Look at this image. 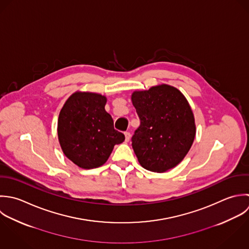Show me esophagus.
<instances>
[{"label": "esophagus", "mask_w": 249, "mask_h": 249, "mask_svg": "<svg viewBox=\"0 0 249 249\" xmlns=\"http://www.w3.org/2000/svg\"><path fill=\"white\" fill-rule=\"evenodd\" d=\"M124 136H125V141L126 142H128L129 141V139H130V133L128 132V131H126V132H124Z\"/></svg>", "instance_id": "34e87169"}]
</instances>
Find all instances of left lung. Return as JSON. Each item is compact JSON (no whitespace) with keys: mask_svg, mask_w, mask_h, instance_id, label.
Wrapping results in <instances>:
<instances>
[{"mask_svg":"<svg viewBox=\"0 0 249 249\" xmlns=\"http://www.w3.org/2000/svg\"><path fill=\"white\" fill-rule=\"evenodd\" d=\"M132 103L140 119L131 145L142 167L165 172L186 156L195 137L192 110L176 88L168 85L134 91Z\"/></svg>","mask_w":249,"mask_h":249,"instance_id":"8db88e82","label":"left lung"}]
</instances>
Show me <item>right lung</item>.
I'll return each mask as SVG.
<instances>
[{"label":"right lung","mask_w":249,"mask_h":249,"mask_svg":"<svg viewBox=\"0 0 249 249\" xmlns=\"http://www.w3.org/2000/svg\"><path fill=\"white\" fill-rule=\"evenodd\" d=\"M106 97L75 92L65 103L58 120V136L66 157L83 169L103 165L114 146L124 141L105 111Z\"/></svg>","instance_id":"right-lung-1"}]
</instances>
